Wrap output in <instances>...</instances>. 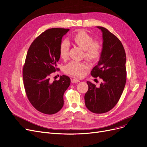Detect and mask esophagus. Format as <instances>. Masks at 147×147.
<instances>
[{
	"label": "esophagus",
	"instance_id": "34e87169",
	"mask_svg": "<svg viewBox=\"0 0 147 147\" xmlns=\"http://www.w3.org/2000/svg\"><path fill=\"white\" fill-rule=\"evenodd\" d=\"M80 81L78 79H76V78H73L71 80L72 83H76V82H79Z\"/></svg>",
	"mask_w": 147,
	"mask_h": 147
}]
</instances>
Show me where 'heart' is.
<instances>
[{
	"mask_svg": "<svg viewBox=\"0 0 147 147\" xmlns=\"http://www.w3.org/2000/svg\"><path fill=\"white\" fill-rule=\"evenodd\" d=\"M75 44L84 50L85 58L90 61H95L99 59L102 52V45L100 41L93 40V38L84 30H79L72 37ZM69 45L66 40L62 41L59 47V55L63 60L68 57ZM86 68L83 62L71 61L65 67V72L67 74L80 76L81 72Z\"/></svg>",
	"mask_w": 147,
	"mask_h": 147,
	"instance_id": "1",
	"label": "heart"
}]
</instances>
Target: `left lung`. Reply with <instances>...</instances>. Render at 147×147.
<instances>
[{
    "mask_svg": "<svg viewBox=\"0 0 147 147\" xmlns=\"http://www.w3.org/2000/svg\"><path fill=\"white\" fill-rule=\"evenodd\" d=\"M102 32L103 48L100 60L91 75L102 80L96 87L90 81L85 94L86 106L93 113L102 114L113 109L118 103L126 82V55L119 40L106 28L97 26Z\"/></svg>",
    "mask_w": 147,
    "mask_h": 147,
    "instance_id": "obj_1",
    "label": "left lung"
}]
</instances>
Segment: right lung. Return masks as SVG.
Here are the masks:
<instances>
[{"label":"right lung","mask_w":147,"mask_h":147,"mask_svg":"<svg viewBox=\"0 0 147 147\" xmlns=\"http://www.w3.org/2000/svg\"><path fill=\"white\" fill-rule=\"evenodd\" d=\"M69 29L52 28L42 33L28 50L23 69L26 93L32 106L45 114H54L63 106V94L71 84L67 76L50 80L53 72L59 69V47Z\"/></svg>","instance_id":"1"}]
</instances>
